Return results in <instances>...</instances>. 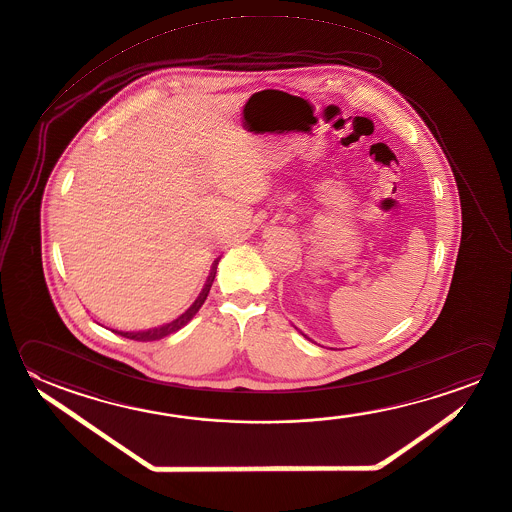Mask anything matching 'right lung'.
<instances>
[{
  "instance_id": "1",
  "label": "right lung",
  "mask_w": 512,
  "mask_h": 512,
  "mask_svg": "<svg viewBox=\"0 0 512 512\" xmlns=\"http://www.w3.org/2000/svg\"><path fill=\"white\" fill-rule=\"evenodd\" d=\"M214 274H216V265L213 267V272H211V276L207 279V285H205V289L202 290V294L198 296V299L195 301V305L187 310L186 314H182V316L175 319V321H171L168 325L158 326V328H149V330H140V332H121V330H112L115 334L122 335V337H128V339H133V341H157V339H162V337H166V335L175 334L177 330H180L182 326H186L193 316H195L196 312L200 310V307L204 305L205 298H207V294H209V290H211V285H213Z\"/></svg>"
}]
</instances>
